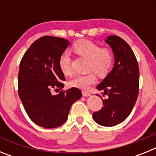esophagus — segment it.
<instances>
[{"mask_svg": "<svg viewBox=\"0 0 156 156\" xmlns=\"http://www.w3.org/2000/svg\"><path fill=\"white\" fill-rule=\"evenodd\" d=\"M82 94H83V96H85V97H88V96H90V94L89 93V92L85 91V90H83Z\"/></svg>", "mask_w": 156, "mask_h": 156, "instance_id": "obj_1", "label": "esophagus"}]
</instances>
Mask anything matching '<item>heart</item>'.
<instances>
[{
	"instance_id": "1",
	"label": "heart",
	"mask_w": 156,
	"mask_h": 156,
	"mask_svg": "<svg viewBox=\"0 0 156 156\" xmlns=\"http://www.w3.org/2000/svg\"><path fill=\"white\" fill-rule=\"evenodd\" d=\"M72 50L76 55L89 58L88 69L95 72L99 76L108 73L113 64V55L108 48H101L99 44L89 40H80L74 43ZM72 59L68 51L62 53L58 58V66L65 75L72 74ZM91 72L85 75H77L70 81V85L82 90H88L90 85L96 82V76Z\"/></svg>"
}]
</instances>
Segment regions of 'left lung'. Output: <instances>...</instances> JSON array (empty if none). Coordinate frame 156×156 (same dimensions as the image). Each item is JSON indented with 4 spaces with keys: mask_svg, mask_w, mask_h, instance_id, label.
<instances>
[{
    "mask_svg": "<svg viewBox=\"0 0 156 156\" xmlns=\"http://www.w3.org/2000/svg\"><path fill=\"white\" fill-rule=\"evenodd\" d=\"M115 57L113 69L97 86L104 90L101 109L93 113V119L99 125L113 126L123 122L130 114L139 92V67L137 58L127 43L118 36L107 38Z\"/></svg>",
    "mask_w": 156,
    "mask_h": 156,
    "instance_id": "obj_1",
    "label": "left lung"
}]
</instances>
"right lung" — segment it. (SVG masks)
<instances>
[{
  "instance_id": "obj_1",
  "label": "right lung",
  "mask_w": 156,
  "mask_h": 156,
  "mask_svg": "<svg viewBox=\"0 0 156 156\" xmlns=\"http://www.w3.org/2000/svg\"><path fill=\"white\" fill-rule=\"evenodd\" d=\"M69 41L44 36L34 41L19 65L18 92L27 115L42 127L60 126L67 119L70 108L81 98L80 90L72 87L53 95L52 90H62L66 80L58 58Z\"/></svg>"
}]
</instances>
